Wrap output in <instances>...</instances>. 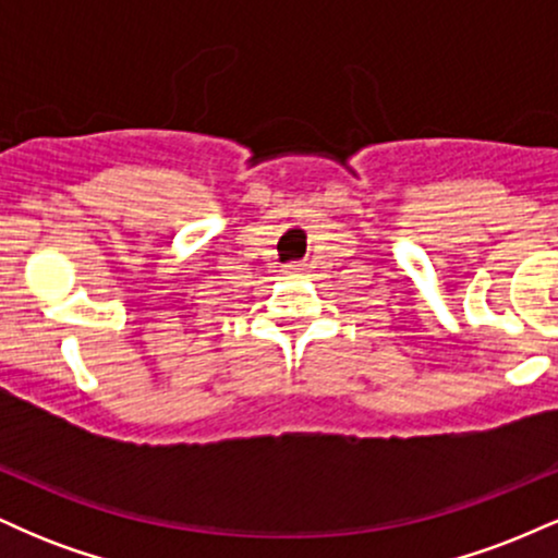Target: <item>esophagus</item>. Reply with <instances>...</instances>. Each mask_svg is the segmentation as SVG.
I'll use <instances>...</instances> for the list:
<instances>
[{
	"mask_svg": "<svg viewBox=\"0 0 558 558\" xmlns=\"http://www.w3.org/2000/svg\"><path fill=\"white\" fill-rule=\"evenodd\" d=\"M283 272L286 275H304L306 265H301V262H288V265H283Z\"/></svg>",
	"mask_w": 558,
	"mask_h": 558,
	"instance_id": "obj_1",
	"label": "esophagus"
}]
</instances>
